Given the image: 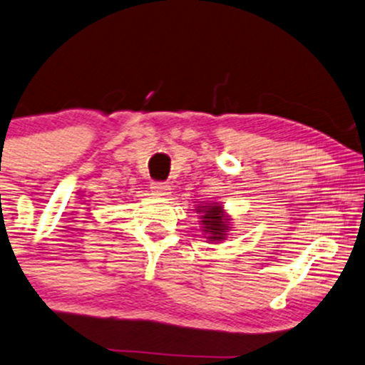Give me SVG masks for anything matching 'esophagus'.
Segmentation results:
<instances>
[{
  "label": "esophagus",
  "instance_id": "34e87169",
  "mask_svg": "<svg viewBox=\"0 0 365 365\" xmlns=\"http://www.w3.org/2000/svg\"><path fill=\"white\" fill-rule=\"evenodd\" d=\"M170 185L166 182H153L151 183V192L155 195H170Z\"/></svg>",
  "mask_w": 365,
  "mask_h": 365
}]
</instances>
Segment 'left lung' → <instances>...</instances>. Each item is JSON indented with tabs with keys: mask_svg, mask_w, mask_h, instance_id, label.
Returning a JSON list of instances; mask_svg holds the SVG:
<instances>
[{
	"mask_svg": "<svg viewBox=\"0 0 365 365\" xmlns=\"http://www.w3.org/2000/svg\"><path fill=\"white\" fill-rule=\"evenodd\" d=\"M202 212V210H200ZM202 225L205 226V231L210 235V240L214 241H221L225 238L226 232V222L222 219V210L219 205H205L204 209V216H202Z\"/></svg>",
	"mask_w": 365,
	"mask_h": 365,
	"instance_id": "8db88e82",
	"label": "left lung"
}]
</instances>
